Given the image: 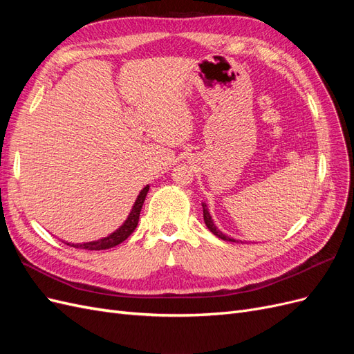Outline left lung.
Segmentation results:
<instances>
[{
  "label": "left lung",
  "mask_w": 354,
  "mask_h": 354,
  "mask_svg": "<svg viewBox=\"0 0 354 354\" xmlns=\"http://www.w3.org/2000/svg\"><path fill=\"white\" fill-rule=\"evenodd\" d=\"M202 209H203V221H205L207 227L209 229V232H211L212 234H216L217 238H220V239H223V241H227V242H239L238 239L230 238L229 234L221 232V230L216 226V223H214V220H212V217H211V214H209V211H208V207H207L205 202H202ZM241 242H242V241H241Z\"/></svg>",
  "instance_id": "left-lung-1"
}]
</instances>
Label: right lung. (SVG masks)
<instances>
[{
	"instance_id": "add662e5",
	"label": "right lung",
	"mask_w": 354,
	"mask_h": 354,
	"mask_svg": "<svg viewBox=\"0 0 354 354\" xmlns=\"http://www.w3.org/2000/svg\"><path fill=\"white\" fill-rule=\"evenodd\" d=\"M147 192H149V185H146L140 190V194L137 195V198H136V201L133 203V208H131L130 214H128V217L125 218V221L116 230L109 233L108 236L100 238L97 241H91V242H80V243L66 242V245L73 246V248L88 250V251L109 250V248H113V246H116V245H120L121 242H124L128 236H130V234L134 232V229L137 227L138 217H140V211H142V207H143V203H145Z\"/></svg>"
}]
</instances>
